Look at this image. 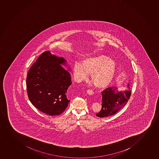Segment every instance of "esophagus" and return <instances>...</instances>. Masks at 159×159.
Returning a JSON list of instances; mask_svg holds the SVG:
<instances>
[{
  "mask_svg": "<svg viewBox=\"0 0 159 159\" xmlns=\"http://www.w3.org/2000/svg\"><path fill=\"white\" fill-rule=\"evenodd\" d=\"M87 93L88 94H89V95H92V94L94 93V92H93V91L91 90H87Z\"/></svg>",
  "mask_w": 159,
  "mask_h": 159,
  "instance_id": "obj_1",
  "label": "esophagus"
}]
</instances>
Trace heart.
I'll return each mask as SVG.
<instances>
[{
	"mask_svg": "<svg viewBox=\"0 0 159 159\" xmlns=\"http://www.w3.org/2000/svg\"><path fill=\"white\" fill-rule=\"evenodd\" d=\"M74 77L78 82L85 80L88 75H91V81L100 88L108 86L115 77L116 65L109 58L104 55L85 58L82 63L74 65Z\"/></svg>",
	"mask_w": 159,
	"mask_h": 159,
	"instance_id": "obj_1",
	"label": "heart"
}]
</instances>
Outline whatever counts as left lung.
Returning a JSON list of instances; mask_svg holds the SVG:
<instances>
[{"label":"left lung","instance_id":"left-lung-1","mask_svg":"<svg viewBox=\"0 0 159 159\" xmlns=\"http://www.w3.org/2000/svg\"><path fill=\"white\" fill-rule=\"evenodd\" d=\"M128 90L117 92L116 88H108L101 92L102 108L96 116L100 118L111 116L118 112L128 102L131 94L130 87Z\"/></svg>","mask_w":159,"mask_h":159}]
</instances>
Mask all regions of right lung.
I'll list each match as a JSON object with an SVG mask.
<instances>
[{"instance_id":"add662e5","label":"right lung","mask_w":159,"mask_h":159,"mask_svg":"<svg viewBox=\"0 0 159 159\" xmlns=\"http://www.w3.org/2000/svg\"><path fill=\"white\" fill-rule=\"evenodd\" d=\"M65 64L62 57L46 51L28 72L26 87L29 100L39 111L51 116L61 114L70 102L67 91L71 84V75L62 66Z\"/></svg>"}]
</instances>
